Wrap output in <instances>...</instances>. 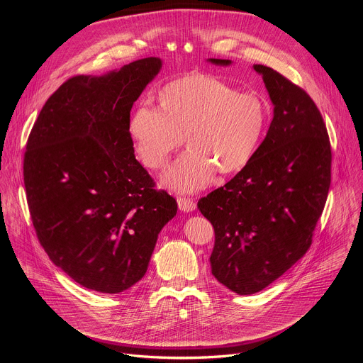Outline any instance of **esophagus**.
I'll return each instance as SVG.
<instances>
[{
  "label": "esophagus",
  "mask_w": 363,
  "mask_h": 363,
  "mask_svg": "<svg viewBox=\"0 0 363 363\" xmlns=\"http://www.w3.org/2000/svg\"><path fill=\"white\" fill-rule=\"evenodd\" d=\"M178 206H179V210H182L184 213H191V211H194L195 210V202H194V199H191V198H178Z\"/></svg>",
  "instance_id": "1"
}]
</instances>
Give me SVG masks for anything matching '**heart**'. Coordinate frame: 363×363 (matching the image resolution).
Here are the masks:
<instances>
[{"label":"heart","instance_id":"heart-1","mask_svg":"<svg viewBox=\"0 0 363 363\" xmlns=\"http://www.w3.org/2000/svg\"><path fill=\"white\" fill-rule=\"evenodd\" d=\"M160 111L139 106L129 119V135L142 164L164 168L185 138L189 149L165 174L167 186L194 192L216 172L231 175L245 168L260 146L269 121L267 100L206 73H192L164 86Z\"/></svg>","mask_w":363,"mask_h":363}]
</instances>
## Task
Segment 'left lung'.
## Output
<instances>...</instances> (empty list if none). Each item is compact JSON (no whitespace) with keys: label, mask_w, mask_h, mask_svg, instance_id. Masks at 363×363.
I'll use <instances>...</instances> for the list:
<instances>
[{"label":"left lung","mask_w":363,"mask_h":363,"mask_svg":"<svg viewBox=\"0 0 363 363\" xmlns=\"http://www.w3.org/2000/svg\"><path fill=\"white\" fill-rule=\"evenodd\" d=\"M252 67L274 105L269 132L245 168L198 201L216 233L213 276L237 294L263 290L307 252L332 167L328 129L312 97L272 67Z\"/></svg>","instance_id":"obj_1"}]
</instances>
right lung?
I'll return each instance as SVG.
<instances>
[{
  "label": "right lung",
  "instance_id": "add662e5",
  "mask_svg": "<svg viewBox=\"0 0 363 363\" xmlns=\"http://www.w3.org/2000/svg\"><path fill=\"white\" fill-rule=\"evenodd\" d=\"M146 57L105 76H74L43 106L23 175L37 238L80 286L116 294L138 283L178 203L136 161L133 103L160 73Z\"/></svg>",
  "mask_w": 363,
  "mask_h": 363
}]
</instances>
